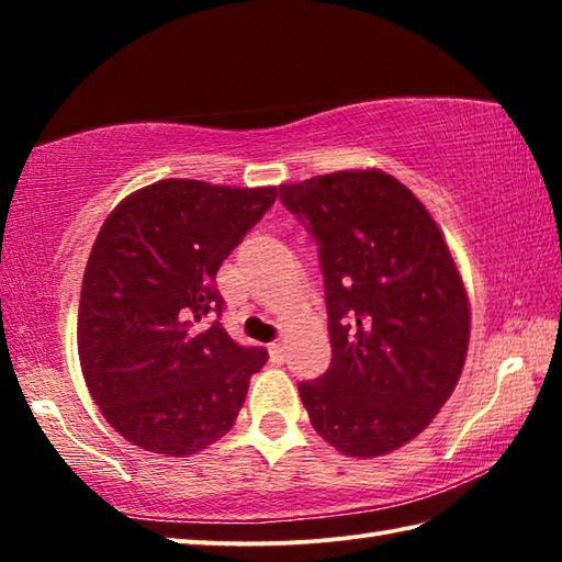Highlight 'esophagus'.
<instances>
[{
	"label": "esophagus",
	"instance_id": "esophagus-1",
	"mask_svg": "<svg viewBox=\"0 0 562 562\" xmlns=\"http://www.w3.org/2000/svg\"><path fill=\"white\" fill-rule=\"evenodd\" d=\"M268 351H270L272 361H278V364H282V361H284V345H282V341H272V345L268 347Z\"/></svg>",
	"mask_w": 562,
	"mask_h": 562
}]
</instances>
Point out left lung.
<instances>
[{"label": "left lung", "mask_w": 562, "mask_h": 562, "mask_svg": "<svg viewBox=\"0 0 562 562\" xmlns=\"http://www.w3.org/2000/svg\"><path fill=\"white\" fill-rule=\"evenodd\" d=\"M319 243L331 364L300 396L315 431L357 459L434 422L463 372L471 304L424 203L379 168L280 186Z\"/></svg>", "instance_id": "8db88e82"}]
</instances>
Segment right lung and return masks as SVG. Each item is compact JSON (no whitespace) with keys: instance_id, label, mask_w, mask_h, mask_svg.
<instances>
[{"instance_id":"add662e5","label":"right lung","mask_w":562,"mask_h":562,"mask_svg":"<svg viewBox=\"0 0 562 562\" xmlns=\"http://www.w3.org/2000/svg\"><path fill=\"white\" fill-rule=\"evenodd\" d=\"M278 188L166 178L123 198L91 247L79 302L81 372L123 439L186 459L233 429L268 351L221 319L215 274Z\"/></svg>"}]
</instances>
